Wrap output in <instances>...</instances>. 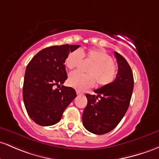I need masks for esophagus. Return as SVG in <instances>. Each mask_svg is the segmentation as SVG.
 Wrapping results in <instances>:
<instances>
[{
    "label": "esophagus",
    "mask_w": 159,
    "mask_h": 159,
    "mask_svg": "<svg viewBox=\"0 0 159 159\" xmlns=\"http://www.w3.org/2000/svg\"><path fill=\"white\" fill-rule=\"evenodd\" d=\"M76 94H77L78 95H83V94H84V93H83V92H81L79 90L76 91Z\"/></svg>",
    "instance_id": "34e87169"
}]
</instances>
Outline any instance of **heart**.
I'll return each mask as SVG.
<instances>
[{
	"label": "heart",
	"instance_id": "obj_1",
	"mask_svg": "<svg viewBox=\"0 0 159 159\" xmlns=\"http://www.w3.org/2000/svg\"><path fill=\"white\" fill-rule=\"evenodd\" d=\"M83 60L88 61L92 65L87 69L89 74L75 71L69 75L67 83L70 86L85 90L95 83L100 86H105L113 83L116 76V67L112 57L103 49H89L88 50L75 49L66 57L65 65L70 70L76 68Z\"/></svg>",
	"mask_w": 159,
	"mask_h": 159
}]
</instances>
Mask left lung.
I'll list each match as a JSON object with an SVG mask.
<instances>
[{"instance_id":"8db88e82","label":"left lung","mask_w":159,"mask_h":159,"mask_svg":"<svg viewBox=\"0 0 159 159\" xmlns=\"http://www.w3.org/2000/svg\"><path fill=\"white\" fill-rule=\"evenodd\" d=\"M118 74L113 83L86 94L88 100L83 114L84 127L95 134H104L114 129L127 111L134 89L131 67L124 57L115 52Z\"/></svg>"}]
</instances>
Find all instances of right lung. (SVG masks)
I'll return each instance as SVG.
<instances>
[{
	"mask_svg": "<svg viewBox=\"0 0 159 159\" xmlns=\"http://www.w3.org/2000/svg\"><path fill=\"white\" fill-rule=\"evenodd\" d=\"M80 45L52 46L39 52L28 63L23 84V100L28 116L41 126L61 120L64 111L76 97V91L62 85L67 79L66 57ZM56 85L59 89H54Z\"/></svg>",
	"mask_w": 159,
	"mask_h": 159,
	"instance_id": "right-lung-1",
	"label": "right lung"
}]
</instances>
